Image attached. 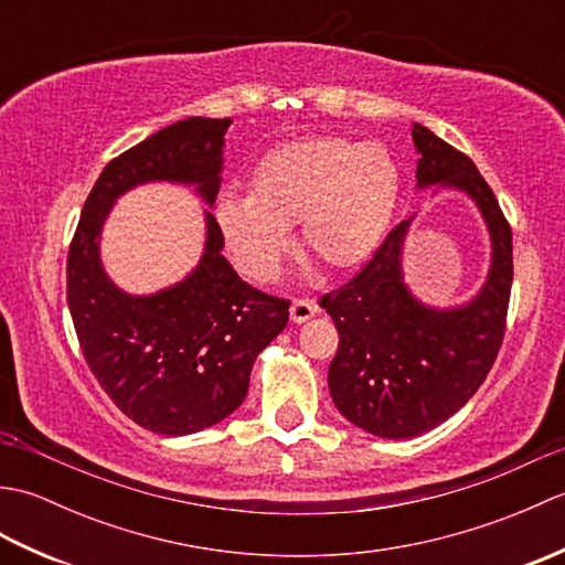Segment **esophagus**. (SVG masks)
<instances>
[{"label": "esophagus", "instance_id": "esophagus-1", "mask_svg": "<svg viewBox=\"0 0 565 565\" xmlns=\"http://www.w3.org/2000/svg\"><path fill=\"white\" fill-rule=\"evenodd\" d=\"M289 310H291V320L296 322V326H301V322H308L310 318H316L320 308L316 301H308V298H296Z\"/></svg>", "mask_w": 565, "mask_h": 565}]
</instances>
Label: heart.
I'll list each match as a JSON object with an SVG mask.
<instances>
[{"label": "heart", "instance_id": "obj_1", "mask_svg": "<svg viewBox=\"0 0 565 565\" xmlns=\"http://www.w3.org/2000/svg\"><path fill=\"white\" fill-rule=\"evenodd\" d=\"M249 186L252 194L225 191L215 223L237 269L267 284L291 249L296 221L303 247L330 269L374 255L398 209L401 170L381 142L326 136L269 150Z\"/></svg>", "mask_w": 565, "mask_h": 565}]
</instances>
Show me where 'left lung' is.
Returning <instances> with one entry per match:
<instances>
[{"label": "left lung", "mask_w": 565, "mask_h": 565, "mask_svg": "<svg viewBox=\"0 0 565 565\" xmlns=\"http://www.w3.org/2000/svg\"><path fill=\"white\" fill-rule=\"evenodd\" d=\"M417 189L459 191L473 201L490 237V267L476 296L459 306H429L403 276V247L415 221L383 239L350 284L320 298L340 347L328 386L352 425L383 439L435 429L486 381L505 334L512 289V231L493 189L463 152L413 124Z\"/></svg>", "instance_id": "1"}]
</instances>
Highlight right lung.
I'll return each instance as SVG.
<instances>
[{
  "label": "right lung",
  "instance_id": "right-lung-1",
  "mask_svg": "<svg viewBox=\"0 0 565 565\" xmlns=\"http://www.w3.org/2000/svg\"><path fill=\"white\" fill-rule=\"evenodd\" d=\"M231 118L189 116L104 167L67 252V306L84 359L134 423L167 437L218 425L245 401L257 354L289 322V301L252 289L223 257L213 218ZM154 181L194 185L207 203L198 267L154 295H128L103 269L100 231L115 201Z\"/></svg>",
  "mask_w": 565,
  "mask_h": 565
}]
</instances>
